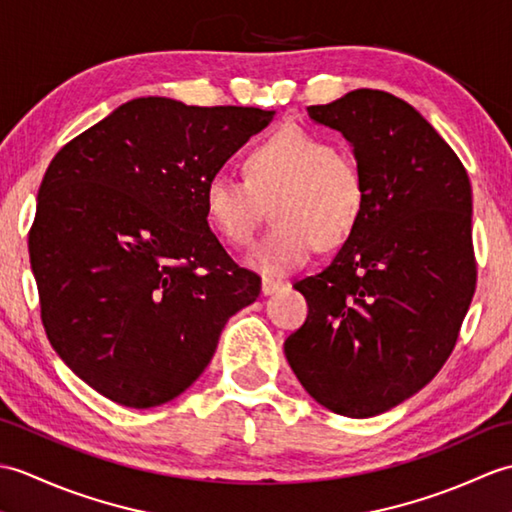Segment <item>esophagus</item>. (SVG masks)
<instances>
[{
	"mask_svg": "<svg viewBox=\"0 0 512 512\" xmlns=\"http://www.w3.org/2000/svg\"><path fill=\"white\" fill-rule=\"evenodd\" d=\"M286 284L281 279H273V277H264L262 279V292L264 295H273V292L281 290Z\"/></svg>",
	"mask_w": 512,
	"mask_h": 512,
	"instance_id": "esophagus-1",
	"label": "esophagus"
}]
</instances>
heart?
<instances>
[{
  "label": "heart",
  "mask_w": 512,
  "mask_h": 512,
  "mask_svg": "<svg viewBox=\"0 0 512 512\" xmlns=\"http://www.w3.org/2000/svg\"><path fill=\"white\" fill-rule=\"evenodd\" d=\"M246 178L213 173L202 202L215 233L246 248L264 217L275 222L250 253L264 275H284L317 248H339L367 211V178L350 151L301 125H284L248 151Z\"/></svg>",
  "instance_id": "obj_1"
}]
</instances>
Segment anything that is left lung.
I'll use <instances>...</instances> for the list:
<instances>
[{
    "label": "left lung",
    "instance_id": "1",
    "mask_svg": "<svg viewBox=\"0 0 512 512\" xmlns=\"http://www.w3.org/2000/svg\"><path fill=\"white\" fill-rule=\"evenodd\" d=\"M308 114L350 140L369 202L332 264L292 284L308 319L284 352L319 405L369 418L427 385L458 343L477 284L471 182L394 94L354 90Z\"/></svg>",
    "mask_w": 512,
    "mask_h": 512
}]
</instances>
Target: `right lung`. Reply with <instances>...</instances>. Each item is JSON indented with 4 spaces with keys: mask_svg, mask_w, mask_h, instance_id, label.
<instances>
[{
    "mask_svg": "<svg viewBox=\"0 0 512 512\" xmlns=\"http://www.w3.org/2000/svg\"><path fill=\"white\" fill-rule=\"evenodd\" d=\"M259 107L147 96L59 149L28 233L41 323L61 361L118 405L180 396L262 279L209 228L204 184L268 125Z\"/></svg>",
    "mask_w": 512,
    "mask_h": 512,
    "instance_id": "add662e5",
    "label": "right lung"
}]
</instances>
